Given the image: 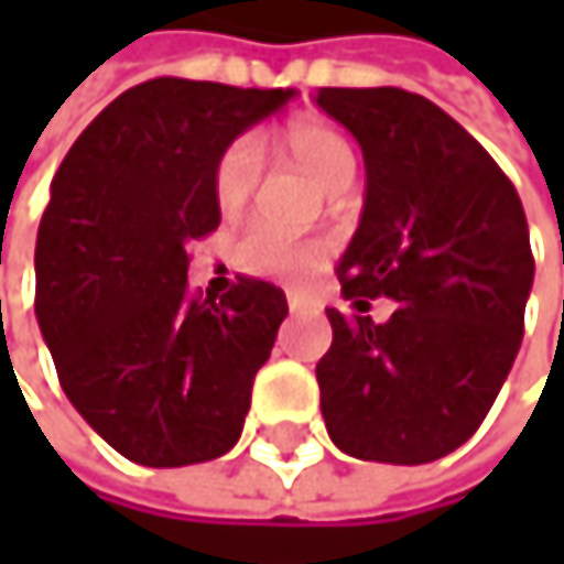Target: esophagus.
Segmentation results:
<instances>
[{"label":"esophagus","instance_id":"34e87169","mask_svg":"<svg viewBox=\"0 0 564 564\" xmlns=\"http://www.w3.org/2000/svg\"><path fill=\"white\" fill-rule=\"evenodd\" d=\"M286 306H290V313H316V306L303 296V293H286Z\"/></svg>","mask_w":564,"mask_h":564}]
</instances>
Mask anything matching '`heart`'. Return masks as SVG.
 Returning a JSON list of instances; mask_svg holds the SVG:
<instances>
[{"mask_svg":"<svg viewBox=\"0 0 564 564\" xmlns=\"http://www.w3.org/2000/svg\"><path fill=\"white\" fill-rule=\"evenodd\" d=\"M283 150L329 195L346 192L359 170L352 143L323 120H293L283 130ZM261 170H264V156L254 137H238L235 143H228L215 163V178H212L215 205L225 215L241 212L261 182ZM326 251L329 248L316 238H286L271 225L258 221L241 235L235 248V264L248 274L300 281L326 258Z\"/></svg>","mask_w":564,"mask_h":564,"instance_id":"obj_1","label":"heart"}]
</instances>
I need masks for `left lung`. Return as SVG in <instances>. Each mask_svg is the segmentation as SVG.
<instances>
[{"label": "left lung", "mask_w": 564, "mask_h": 564, "mask_svg": "<svg viewBox=\"0 0 564 564\" xmlns=\"http://www.w3.org/2000/svg\"><path fill=\"white\" fill-rule=\"evenodd\" d=\"M316 104L362 147V221L336 268L359 310H326L319 408L339 451L431 464L487 417L522 343L532 248L494 156L437 104L401 87H319ZM389 295V324L362 317Z\"/></svg>", "instance_id": "1"}]
</instances>
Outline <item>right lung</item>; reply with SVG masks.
Returning <instances> with one entry per match:
<instances>
[{
    "label": "right lung",
    "instance_id": "add662e5",
    "mask_svg": "<svg viewBox=\"0 0 564 564\" xmlns=\"http://www.w3.org/2000/svg\"><path fill=\"white\" fill-rule=\"evenodd\" d=\"M293 90L153 77L67 150L35 245V316L61 389L127 460L228 454L286 316L281 286L188 290L185 245L218 228L215 163Z\"/></svg>",
    "mask_w": 564,
    "mask_h": 564
}]
</instances>
